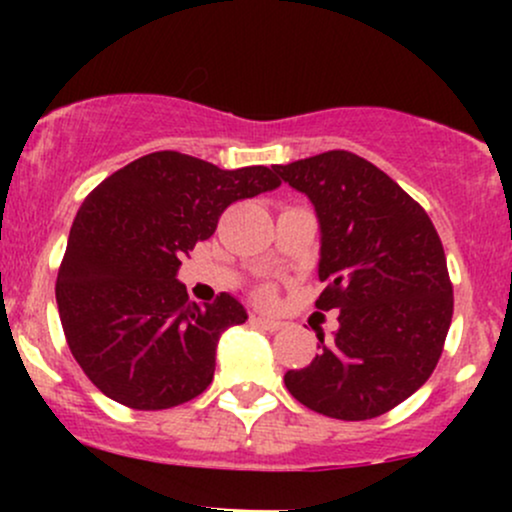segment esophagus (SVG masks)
<instances>
[{
	"instance_id": "34e87169",
	"label": "esophagus",
	"mask_w": 512,
	"mask_h": 512,
	"mask_svg": "<svg viewBox=\"0 0 512 512\" xmlns=\"http://www.w3.org/2000/svg\"><path fill=\"white\" fill-rule=\"evenodd\" d=\"M250 320H252V325H260V327H264V330H272V332L284 327V322L274 320V317H267V315H252Z\"/></svg>"
}]
</instances>
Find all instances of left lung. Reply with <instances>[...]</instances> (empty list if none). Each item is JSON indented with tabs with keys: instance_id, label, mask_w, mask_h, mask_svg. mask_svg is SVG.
I'll return each mask as SVG.
<instances>
[{
	"instance_id": "8db88e82",
	"label": "left lung",
	"mask_w": 512,
	"mask_h": 512,
	"mask_svg": "<svg viewBox=\"0 0 512 512\" xmlns=\"http://www.w3.org/2000/svg\"><path fill=\"white\" fill-rule=\"evenodd\" d=\"M274 173L303 192L320 226V310L339 327L286 390L317 414L366 421L431 378L452 320L445 252L431 219L390 175L351 151H325Z\"/></svg>"
}]
</instances>
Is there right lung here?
Wrapping results in <instances>:
<instances>
[{"instance_id":"1","label":"right lung","mask_w":512,"mask_h":512,"mask_svg":"<svg viewBox=\"0 0 512 512\" xmlns=\"http://www.w3.org/2000/svg\"><path fill=\"white\" fill-rule=\"evenodd\" d=\"M279 185L274 168L223 170L156 151L84 199L55 293L69 349L105 397L154 411L207 390L221 334L248 310L231 293L192 303L180 260L216 231L228 204Z\"/></svg>"}]
</instances>
